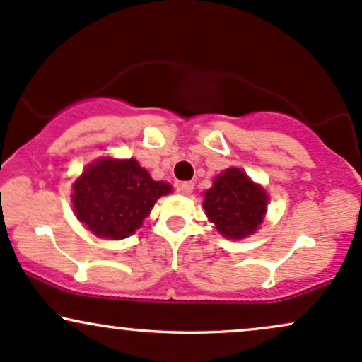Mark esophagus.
<instances>
[{
	"label": "esophagus",
	"instance_id": "34e87169",
	"mask_svg": "<svg viewBox=\"0 0 362 362\" xmlns=\"http://www.w3.org/2000/svg\"><path fill=\"white\" fill-rule=\"evenodd\" d=\"M193 182L192 181H186V182H180L177 185V192H181L182 194H189L193 193Z\"/></svg>",
	"mask_w": 362,
	"mask_h": 362
}]
</instances>
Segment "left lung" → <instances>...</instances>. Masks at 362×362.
<instances>
[{"label":"left lung","mask_w":362,"mask_h":362,"mask_svg":"<svg viewBox=\"0 0 362 362\" xmlns=\"http://www.w3.org/2000/svg\"><path fill=\"white\" fill-rule=\"evenodd\" d=\"M203 209L218 233L226 238L243 239L262 224L267 212V193L251 182L241 169L230 168L205 193Z\"/></svg>","instance_id":"1"}]
</instances>
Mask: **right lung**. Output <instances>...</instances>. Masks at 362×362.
Segmentation results:
<instances>
[{"instance_id":"1","label":"right lung","mask_w":362,"mask_h":362,"mask_svg":"<svg viewBox=\"0 0 362 362\" xmlns=\"http://www.w3.org/2000/svg\"><path fill=\"white\" fill-rule=\"evenodd\" d=\"M168 182L153 181L135 159H103L88 165L73 186V206L80 222L99 238L123 239L141 226Z\"/></svg>"}]
</instances>
